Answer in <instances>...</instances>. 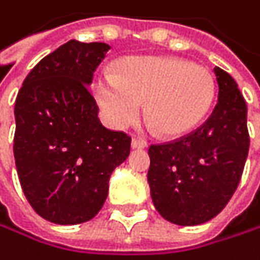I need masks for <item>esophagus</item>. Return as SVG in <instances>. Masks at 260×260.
Listing matches in <instances>:
<instances>
[{"label": "esophagus", "mask_w": 260, "mask_h": 260, "mask_svg": "<svg viewBox=\"0 0 260 260\" xmlns=\"http://www.w3.org/2000/svg\"><path fill=\"white\" fill-rule=\"evenodd\" d=\"M131 146L133 149H145L148 146V143L143 140V139H139V137H134L133 142H131Z\"/></svg>", "instance_id": "esophagus-1"}]
</instances>
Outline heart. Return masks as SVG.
Returning a JSON list of instances; mask_svg holds the SVG:
<instances>
[{"mask_svg":"<svg viewBox=\"0 0 260 260\" xmlns=\"http://www.w3.org/2000/svg\"><path fill=\"white\" fill-rule=\"evenodd\" d=\"M95 100L115 129L131 126L145 103V117L166 137L184 136L206 118L215 100L207 68L175 57L139 56L117 63L114 76L95 82Z\"/></svg>","mask_w":260,"mask_h":260,"instance_id":"obj_1","label":"heart"}]
</instances>
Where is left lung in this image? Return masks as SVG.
<instances>
[{
  "instance_id": "1",
  "label": "left lung",
  "mask_w": 260,
  "mask_h": 260,
  "mask_svg": "<svg viewBox=\"0 0 260 260\" xmlns=\"http://www.w3.org/2000/svg\"><path fill=\"white\" fill-rule=\"evenodd\" d=\"M218 102L192 134L151 146L148 183L157 212L177 225L215 218L235 193L250 148L247 103L235 79L215 67Z\"/></svg>"
}]
</instances>
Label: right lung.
<instances>
[{
  "instance_id": "add662e5",
  "label": "right lung",
  "mask_w": 260,
  "mask_h": 260,
  "mask_svg": "<svg viewBox=\"0 0 260 260\" xmlns=\"http://www.w3.org/2000/svg\"><path fill=\"white\" fill-rule=\"evenodd\" d=\"M111 47L68 41L28 73L15 102V165L22 192L44 219L74 225L103 207L111 174L131 139L106 129L89 94Z\"/></svg>"
}]
</instances>
